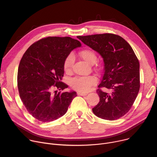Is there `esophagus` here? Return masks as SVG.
Returning a JSON list of instances; mask_svg holds the SVG:
<instances>
[{
    "label": "esophagus",
    "instance_id": "obj_1",
    "mask_svg": "<svg viewBox=\"0 0 157 157\" xmlns=\"http://www.w3.org/2000/svg\"><path fill=\"white\" fill-rule=\"evenodd\" d=\"M77 94H78V96H86V95L87 94V93L82 92V91H78V92L77 93Z\"/></svg>",
    "mask_w": 157,
    "mask_h": 157
}]
</instances>
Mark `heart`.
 Returning <instances> with one entry per match:
<instances>
[{"mask_svg": "<svg viewBox=\"0 0 157 157\" xmlns=\"http://www.w3.org/2000/svg\"><path fill=\"white\" fill-rule=\"evenodd\" d=\"M79 54L81 58L88 63L93 64L97 60V55L96 52L89 49L81 50ZM75 63V57L73 54L67 55L64 61L63 67L66 73H69L72 70ZM96 79L93 76L87 77H75L71 79L70 82L71 86L76 90L85 92L89 90L91 86L95 84Z\"/></svg>", "mask_w": 157, "mask_h": 157, "instance_id": "heart-1", "label": "heart"}]
</instances>
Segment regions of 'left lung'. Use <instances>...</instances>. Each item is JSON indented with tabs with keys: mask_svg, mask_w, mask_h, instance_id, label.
Segmentation results:
<instances>
[{
	"mask_svg": "<svg viewBox=\"0 0 157 157\" xmlns=\"http://www.w3.org/2000/svg\"><path fill=\"white\" fill-rule=\"evenodd\" d=\"M84 44L101 56L104 72L96 92L99 101L94 115L115 120L128 112L140 90V63L132 48L121 36L105 33L78 36ZM108 89L104 92L102 88Z\"/></svg>",
	"mask_w": 157,
	"mask_h": 157,
	"instance_id": "obj_1",
	"label": "left lung"
}]
</instances>
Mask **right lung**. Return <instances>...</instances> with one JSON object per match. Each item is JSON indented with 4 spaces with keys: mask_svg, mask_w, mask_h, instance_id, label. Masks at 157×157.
<instances>
[{
    "mask_svg": "<svg viewBox=\"0 0 157 157\" xmlns=\"http://www.w3.org/2000/svg\"><path fill=\"white\" fill-rule=\"evenodd\" d=\"M81 42L70 37H47L33 44L24 54L17 73L19 96L31 115L42 122L63 116L75 91L58 93L67 85L61 80L66 57Z\"/></svg>",
    "mask_w": 157,
    "mask_h": 157,
    "instance_id": "add662e5",
    "label": "right lung"
}]
</instances>
